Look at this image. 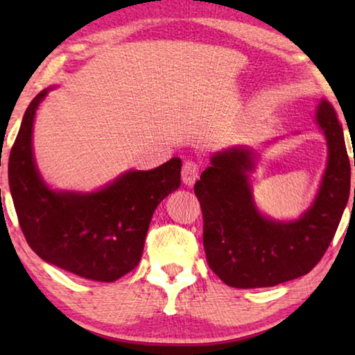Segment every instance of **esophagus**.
I'll use <instances>...</instances> for the list:
<instances>
[{
  "label": "esophagus",
  "instance_id": "esophagus-1",
  "mask_svg": "<svg viewBox=\"0 0 355 355\" xmlns=\"http://www.w3.org/2000/svg\"><path fill=\"white\" fill-rule=\"evenodd\" d=\"M199 169H200L199 163H196V161H192V159H188L183 164L182 180L186 186H192L196 183V180L199 178Z\"/></svg>",
  "mask_w": 355,
  "mask_h": 355
}]
</instances>
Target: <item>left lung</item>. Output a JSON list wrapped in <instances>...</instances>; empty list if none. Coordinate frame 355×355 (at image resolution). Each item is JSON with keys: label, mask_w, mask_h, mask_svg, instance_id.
I'll return each instance as SVG.
<instances>
[{"label": "left lung", "mask_w": 355, "mask_h": 355, "mask_svg": "<svg viewBox=\"0 0 355 355\" xmlns=\"http://www.w3.org/2000/svg\"><path fill=\"white\" fill-rule=\"evenodd\" d=\"M316 120L326 135L329 161L316 200L300 219L275 222L257 211L248 183L254 167L248 148L213 155L194 184L208 266L228 286L261 288L297 279L320 263L332 243L349 199L351 164L343 128L326 98Z\"/></svg>", "instance_id": "obj_1"}]
</instances>
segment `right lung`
Here are the masks:
<instances>
[{"label": "right lung", "mask_w": 355, "mask_h": 355, "mask_svg": "<svg viewBox=\"0 0 355 355\" xmlns=\"http://www.w3.org/2000/svg\"><path fill=\"white\" fill-rule=\"evenodd\" d=\"M46 92L29 103L9 155V188L19 224L42 260L84 279L114 282L139 263L156 207L182 183V161L130 171L92 194L48 189L31 146L35 110Z\"/></svg>", "instance_id": "obj_1"}]
</instances>
